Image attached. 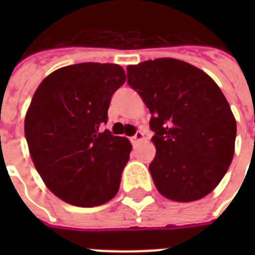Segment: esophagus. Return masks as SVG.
<instances>
[{
  "label": "esophagus",
  "mask_w": 255,
  "mask_h": 255,
  "mask_svg": "<svg viewBox=\"0 0 255 255\" xmlns=\"http://www.w3.org/2000/svg\"><path fill=\"white\" fill-rule=\"evenodd\" d=\"M143 139H144V132H141V131H137L135 135L131 137L132 143H133V144L137 143V141H140V140H143Z\"/></svg>",
  "instance_id": "1"
}]
</instances>
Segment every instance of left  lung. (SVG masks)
Masks as SVG:
<instances>
[{"label": "left lung", "instance_id": "1", "mask_svg": "<svg viewBox=\"0 0 255 255\" xmlns=\"http://www.w3.org/2000/svg\"><path fill=\"white\" fill-rule=\"evenodd\" d=\"M127 82L148 107L156 188L172 201L209 194L234 155L237 124L228 100L202 70L173 58L128 66Z\"/></svg>", "mask_w": 255, "mask_h": 255}]
</instances>
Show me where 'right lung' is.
Returning a JSON list of instances; mask_svg holds the SVG:
<instances>
[{
	"label": "right lung",
	"mask_w": 255,
	"mask_h": 255,
	"mask_svg": "<svg viewBox=\"0 0 255 255\" xmlns=\"http://www.w3.org/2000/svg\"><path fill=\"white\" fill-rule=\"evenodd\" d=\"M126 73L112 63L55 70L38 86L25 118L30 156L46 186L67 204L103 205L118 193L129 140L102 126Z\"/></svg>",
	"instance_id": "1"
}]
</instances>
